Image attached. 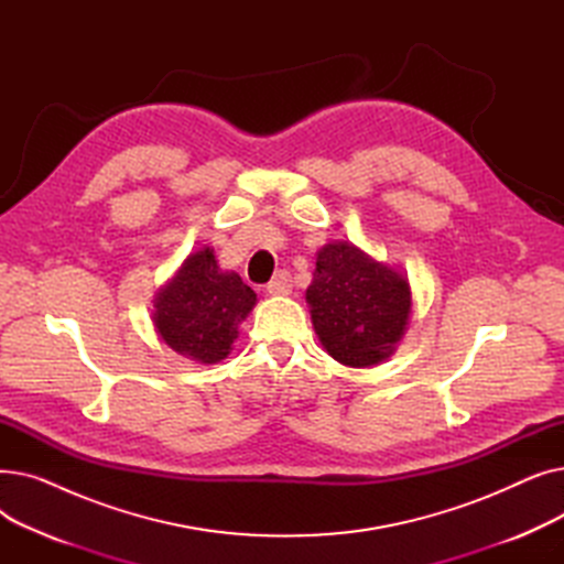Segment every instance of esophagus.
<instances>
[{
  "mask_svg": "<svg viewBox=\"0 0 564 564\" xmlns=\"http://www.w3.org/2000/svg\"><path fill=\"white\" fill-rule=\"evenodd\" d=\"M267 292L274 294V297H283V294H290L292 292V276L290 272L281 270L274 274V279L267 283Z\"/></svg>",
  "mask_w": 564,
  "mask_h": 564,
  "instance_id": "obj_1",
  "label": "esophagus"
}]
</instances>
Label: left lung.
Returning a JSON list of instances; mask_svg holds the SVG:
<instances>
[{
	"label": "left lung",
	"instance_id": "obj_1",
	"mask_svg": "<svg viewBox=\"0 0 564 564\" xmlns=\"http://www.w3.org/2000/svg\"><path fill=\"white\" fill-rule=\"evenodd\" d=\"M306 302L329 357L349 368H370L389 359L404 336L411 288L404 274L351 242H329L317 251Z\"/></svg>",
	"mask_w": 564,
	"mask_h": 564
}]
</instances>
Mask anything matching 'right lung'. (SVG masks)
Listing matches in <instances>:
<instances>
[{"instance_id":"1","label":"right lung","mask_w":564,"mask_h":564,"mask_svg":"<svg viewBox=\"0 0 564 564\" xmlns=\"http://www.w3.org/2000/svg\"><path fill=\"white\" fill-rule=\"evenodd\" d=\"M256 306V292L235 272H221L215 251L189 253L155 294L160 338L185 359L217 364L230 354L240 324Z\"/></svg>"}]
</instances>
